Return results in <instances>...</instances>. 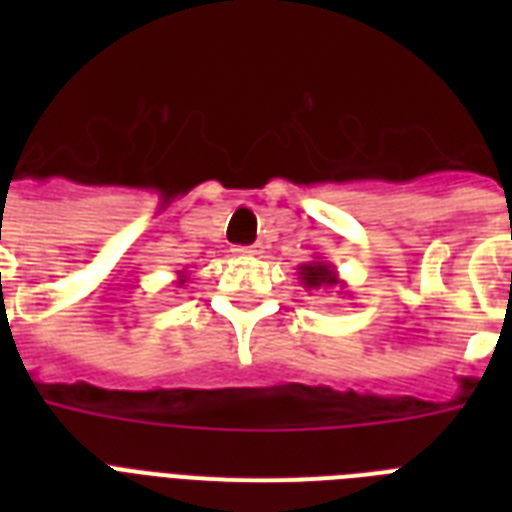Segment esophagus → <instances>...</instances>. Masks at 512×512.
<instances>
[{"label": "esophagus", "instance_id": "esophagus-1", "mask_svg": "<svg viewBox=\"0 0 512 512\" xmlns=\"http://www.w3.org/2000/svg\"><path fill=\"white\" fill-rule=\"evenodd\" d=\"M233 252H236V255H257L260 249H257V247H236Z\"/></svg>", "mask_w": 512, "mask_h": 512}]
</instances>
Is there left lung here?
Returning <instances> with one entry per match:
<instances>
[{"label": "left lung", "instance_id": "8db88e82", "mask_svg": "<svg viewBox=\"0 0 512 512\" xmlns=\"http://www.w3.org/2000/svg\"><path fill=\"white\" fill-rule=\"evenodd\" d=\"M297 279H300V284H303L305 289H345L348 284L337 276V268L332 263H327V260H321V257H316V260H311V263H303L300 268H297Z\"/></svg>", "mask_w": 512, "mask_h": 512}]
</instances>
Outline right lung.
Segmentation results:
<instances>
[{
    "label": "right lung",
    "instance_id": "1",
    "mask_svg": "<svg viewBox=\"0 0 512 512\" xmlns=\"http://www.w3.org/2000/svg\"><path fill=\"white\" fill-rule=\"evenodd\" d=\"M185 281H188V273H185V271H177V287H183Z\"/></svg>",
    "mask_w": 512,
    "mask_h": 512
}]
</instances>
